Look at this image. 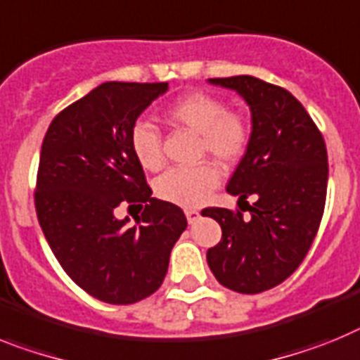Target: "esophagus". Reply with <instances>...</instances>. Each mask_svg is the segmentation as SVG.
<instances>
[{
	"instance_id": "obj_1",
	"label": "esophagus",
	"mask_w": 360,
	"mask_h": 360,
	"mask_svg": "<svg viewBox=\"0 0 360 360\" xmlns=\"http://www.w3.org/2000/svg\"><path fill=\"white\" fill-rule=\"evenodd\" d=\"M184 215H186V221H188L190 224H193L199 217H201L199 210H195V208H186V210H184Z\"/></svg>"
}]
</instances>
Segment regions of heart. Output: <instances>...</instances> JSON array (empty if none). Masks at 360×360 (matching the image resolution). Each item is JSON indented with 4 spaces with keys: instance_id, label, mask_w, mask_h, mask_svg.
Instances as JSON below:
<instances>
[{
    "instance_id": "1",
    "label": "heart",
    "mask_w": 360,
    "mask_h": 360,
    "mask_svg": "<svg viewBox=\"0 0 360 360\" xmlns=\"http://www.w3.org/2000/svg\"><path fill=\"white\" fill-rule=\"evenodd\" d=\"M162 115L172 124L190 128L199 134V152L210 154L215 161L230 167L245 155L250 145V124L245 115L228 110L226 103L208 92H188L172 101ZM130 148L145 170L162 167L161 134L146 120L130 128ZM221 181L214 162L202 161L195 167L170 168L155 181V193L162 201L192 208L208 199Z\"/></svg>"
}]
</instances>
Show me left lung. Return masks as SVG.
<instances>
[{"mask_svg":"<svg viewBox=\"0 0 360 360\" xmlns=\"http://www.w3.org/2000/svg\"><path fill=\"white\" fill-rule=\"evenodd\" d=\"M210 83L237 90L252 110L250 145L226 190L239 201L254 195L256 202H246L248 219L240 210H202L223 230L206 261L226 288L261 293L288 279L317 236L326 202V143L304 106L283 86L254 76Z\"/></svg>","mask_w":360,"mask_h":360,"instance_id":"left-lung-1","label":"left lung"}]
</instances>
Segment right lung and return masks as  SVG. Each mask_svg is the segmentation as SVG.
Returning a JSON list of instances; mask_svg holds the SVG:
<instances>
[{
	"label": "right lung",
	"mask_w": 360,
	"mask_h": 360,
	"mask_svg": "<svg viewBox=\"0 0 360 360\" xmlns=\"http://www.w3.org/2000/svg\"><path fill=\"white\" fill-rule=\"evenodd\" d=\"M167 89L103 83L59 112L43 139L34 192L39 226L68 277L108 304L152 295L186 228L179 206L152 198L130 148L132 124ZM124 204L146 206L132 227L115 217Z\"/></svg>",
	"instance_id": "1"
}]
</instances>
